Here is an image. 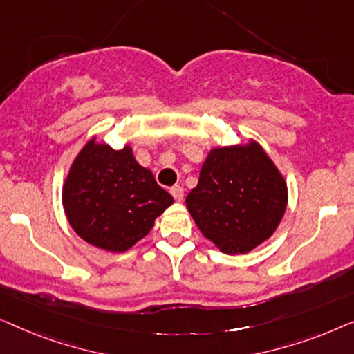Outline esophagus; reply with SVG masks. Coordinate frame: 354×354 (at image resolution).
I'll list each match as a JSON object with an SVG mask.
<instances>
[{"instance_id":"esophagus-1","label":"esophagus","mask_w":354,"mask_h":354,"mask_svg":"<svg viewBox=\"0 0 354 354\" xmlns=\"http://www.w3.org/2000/svg\"><path fill=\"white\" fill-rule=\"evenodd\" d=\"M170 192H171V196H173V198H175L176 202H181V201H183V197H184V189H183L181 186H173V187L170 189Z\"/></svg>"}]
</instances>
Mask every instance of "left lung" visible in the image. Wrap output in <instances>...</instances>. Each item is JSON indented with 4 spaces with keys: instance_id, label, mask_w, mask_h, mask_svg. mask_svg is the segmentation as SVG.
<instances>
[{
    "instance_id": "1",
    "label": "left lung",
    "mask_w": 354,
    "mask_h": 354,
    "mask_svg": "<svg viewBox=\"0 0 354 354\" xmlns=\"http://www.w3.org/2000/svg\"><path fill=\"white\" fill-rule=\"evenodd\" d=\"M287 184L255 141L212 149L186 205L223 253H248L268 241L287 207Z\"/></svg>"
}]
</instances>
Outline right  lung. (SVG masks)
Segmentation results:
<instances>
[{
    "label": "right lung",
    "instance_id": "obj_1",
    "mask_svg": "<svg viewBox=\"0 0 354 354\" xmlns=\"http://www.w3.org/2000/svg\"><path fill=\"white\" fill-rule=\"evenodd\" d=\"M67 220L80 237L109 252H127L146 237L173 203L129 146L115 151L96 138L84 144L62 187Z\"/></svg>",
    "mask_w": 354,
    "mask_h": 354
}]
</instances>
